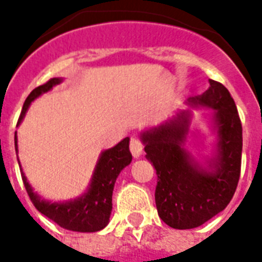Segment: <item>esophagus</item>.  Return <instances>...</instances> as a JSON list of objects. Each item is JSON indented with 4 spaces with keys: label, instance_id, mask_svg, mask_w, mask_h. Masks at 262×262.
<instances>
[{
    "label": "esophagus",
    "instance_id": "34e87169",
    "mask_svg": "<svg viewBox=\"0 0 262 262\" xmlns=\"http://www.w3.org/2000/svg\"><path fill=\"white\" fill-rule=\"evenodd\" d=\"M143 148H144V144H143V141L139 139V137H136L133 136L130 139V152L132 155L135 158H139L141 154H143Z\"/></svg>",
    "mask_w": 262,
    "mask_h": 262
}]
</instances>
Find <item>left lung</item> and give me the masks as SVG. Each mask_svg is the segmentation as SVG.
Wrapping results in <instances>:
<instances>
[{"label":"left lung","instance_id":"1","mask_svg":"<svg viewBox=\"0 0 262 262\" xmlns=\"http://www.w3.org/2000/svg\"><path fill=\"white\" fill-rule=\"evenodd\" d=\"M210 86L189 101L214 108L219 129V157L215 170H205L183 148L188 135V114L141 135L145 158L157 170L155 203L163 223L176 229L205 224L231 202L242 165V122L228 89L209 79Z\"/></svg>","mask_w":262,"mask_h":262}]
</instances>
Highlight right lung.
I'll list each match as a JSON object with an SVG mask.
<instances>
[{
	"label": "right lung",
	"mask_w": 262,
	"mask_h": 262,
	"mask_svg": "<svg viewBox=\"0 0 262 262\" xmlns=\"http://www.w3.org/2000/svg\"><path fill=\"white\" fill-rule=\"evenodd\" d=\"M60 82H61L60 78H52L43 85L35 88L26 99L17 125L25 117L30 103L41 93L48 92ZM130 162L132 154L129 151V137H126L121 143H118L114 148L107 149L101 154L89 191L73 202L67 203H51L43 201L37 193L33 192V188L27 183L23 171H21V180L37 210L47 215L48 219L52 220L59 227L75 232H96L108 224L110 214L113 210V189L115 180L123 167L127 166Z\"/></svg>",
	"instance_id": "right-lung-1"
}]
</instances>
